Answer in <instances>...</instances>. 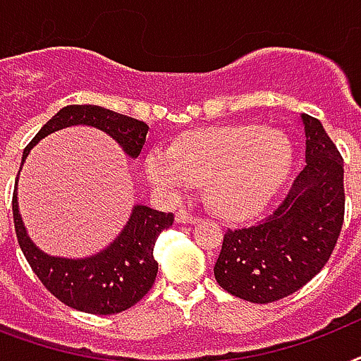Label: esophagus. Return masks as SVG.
<instances>
[{"label": "esophagus", "instance_id": "1", "mask_svg": "<svg viewBox=\"0 0 361 361\" xmlns=\"http://www.w3.org/2000/svg\"><path fill=\"white\" fill-rule=\"evenodd\" d=\"M176 221H178V223H197L198 217L197 215L189 214V212H185V209H180V212L176 214Z\"/></svg>", "mask_w": 361, "mask_h": 361}]
</instances>
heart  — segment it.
<instances>
[{
	"label": "heart",
	"instance_id": "b5f03b06",
	"mask_svg": "<svg viewBox=\"0 0 361 361\" xmlns=\"http://www.w3.org/2000/svg\"><path fill=\"white\" fill-rule=\"evenodd\" d=\"M290 166L288 138L257 123L195 130L146 157L147 180L157 189L178 195L206 183L212 208L226 219H247L266 208Z\"/></svg>",
	"mask_w": 361,
	"mask_h": 361
}]
</instances>
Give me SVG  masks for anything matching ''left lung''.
I'll return each instance as SVG.
<instances>
[{
  "mask_svg": "<svg viewBox=\"0 0 361 361\" xmlns=\"http://www.w3.org/2000/svg\"><path fill=\"white\" fill-rule=\"evenodd\" d=\"M305 169L285 200L249 226L228 228L215 279L232 296L271 303L307 285L330 260L345 219L343 157L322 123L302 114Z\"/></svg>",
  "mask_w": 361,
  "mask_h": 361,
  "instance_id": "1",
  "label": "left lung"
}]
</instances>
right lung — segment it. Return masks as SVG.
Segmentation results:
<instances>
[{"label": "right lung", "mask_w": 361, "mask_h": 361, "mask_svg": "<svg viewBox=\"0 0 361 361\" xmlns=\"http://www.w3.org/2000/svg\"><path fill=\"white\" fill-rule=\"evenodd\" d=\"M71 125H90L112 136L129 157H138L149 127L129 116L95 104H69L42 125L25 146L22 164L31 147L54 130ZM20 174V172H18ZM16 185L13 192V219L18 245L33 274L50 294L73 309L92 314H114L133 307L152 288L157 277L153 247L159 234L174 223V215L136 204L127 225L106 249L86 258L50 257L30 240L18 214Z\"/></svg>", "instance_id": "add662e5"}]
</instances>
